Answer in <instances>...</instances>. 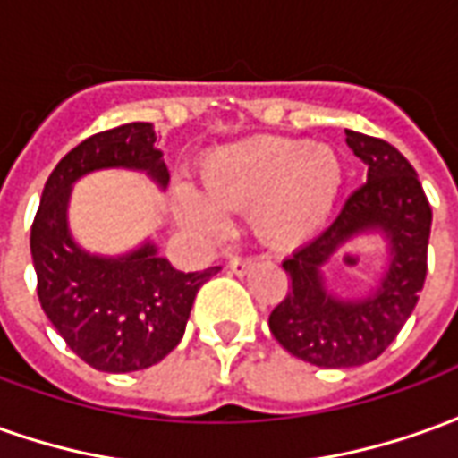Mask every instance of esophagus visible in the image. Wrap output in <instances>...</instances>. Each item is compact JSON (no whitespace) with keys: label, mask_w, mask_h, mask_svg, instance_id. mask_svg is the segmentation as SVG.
Instances as JSON below:
<instances>
[{"label":"esophagus","mask_w":458,"mask_h":458,"mask_svg":"<svg viewBox=\"0 0 458 458\" xmlns=\"http://www.w3.org/2000/svg\"><path fill=\"white\" fill-rule=\"evenodd\" d=\"M250 265H252V258H230L228 262L230 273H235V275H245L248 270H250Z\"/></svg>","instance_id":"obj_1"}]
</instances>
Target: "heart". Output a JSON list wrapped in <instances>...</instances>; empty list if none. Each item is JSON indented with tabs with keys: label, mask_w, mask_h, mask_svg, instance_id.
<instances>
[{
	"label": "heart",
	"mask_w": 458,
	"mask_h": 458,
	"mask_svg": "<svg viewBox=\"0 0 458 458\" xmlns=\"http://www.w3.org/2000/svg\"><path fill=\"white\" fill-rule=\"evenodd\" d=\"M344 168L337 151L302 139L255 136L210 151L200 163L203 199L193 188L178 191L181 218L203 233L223 228L220 210H247L252 233L290 248L327 220Z\"/></svg>",
	"instance_id": "1"
}]
</instances>
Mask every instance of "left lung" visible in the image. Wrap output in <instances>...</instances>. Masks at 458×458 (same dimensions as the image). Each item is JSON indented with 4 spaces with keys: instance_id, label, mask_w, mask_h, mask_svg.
Segmentation results:
<instances>
[{
    "instance_id": "obj_1",
    "label": "left lung",
    "mask_w": 458,
    "mask_h": 458,
    "mask_svg": "<svg viewBox=\"0 0 458 458\" xmlns=\"http://www.w3.org/2000/svg\"><path fill=\"white\" fill-rule=\"evenodd\" d=\"M344 133L347 146L367 165V183L347 198L325 233L283 260L290 290L270 312L275 340L325 369L372 362L394 342L427 280L431 233V206L411 163L386 140ZM364 232L383 233L390 260L367 296L342 301L324 287L321 267Z\"/></svg>"
}]
</instances>
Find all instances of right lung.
<instances>
[{
  "mask_svg": "<svg viewBox=\"0 0 458 458\" xmlns=\"http://www.w3.org/2000/svg\"><path fill=\"white\" fill-rule=\"evenodd\" d=\"M104 168L143 171L168 185L153 123H123L94 133L51 171L31 225V258L44 315L98 372H139L175 350L198 290L218 267L181 273L151 240L116 258L91 255L72 238L66 210L73 183Z\"/></svg>",
  "mask_w": 458,
  "mask_h": 458,
  "instance_id": "add662e5",
  "label": "right lung"
}]
</instances>
